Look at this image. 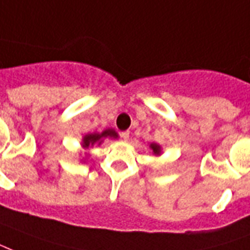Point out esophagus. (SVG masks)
Segmentation results:
<instances>
[{"label": "esophagus", "instance_id": "esophagus-1", "mask_svg": "<svg viewBox=\"0 0 250 250\" xmlns=\"http://www.w3.org/2000/svg\"><path fill=\"white\" fill-rule=\"evenodd\" d=\"M120 136L123 138V140H128L130 139V132H128V131H123V132L120 134Z\"/></svg>", "mask_w": 250, "mask_h": 250}]
</instances>
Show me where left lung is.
Returning <instances> with one entry per match:
<instances>
[{
	"label": "left lung",
	"instance_id": "8db88e82",
	"mask_svg": "<svg viewBox=\"0 0 250 250\" xmlns=\"http://www.w3.org/2000/svg\"><path fill=\"white\" fill-rule=\"evenodd\" d=\"M149 148L152 149L153 155H156V156H160V153H162V147L156 143H149Z\"/></svg>",
	"mask_w": 250,
	"mask_h": 250
}]
</instances>
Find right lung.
I'll return each instance as SVG.
<instances>
[{
  "mask_svg": "<svg viewBox=\"0 0 250 250\" xmlns=\"http://www.w3.org/2000/svg\"><path fill=\"white\" fill-rule=\"evenodd\" d=\"M118 138H119V135L112 128H107V130L102 131L101 134L99 132H94V134L84 135L82 138V142H81V147H82L84 152L79 153V160L82 163H86L87 158L90 156L88 149L94 147L95 144L101 146L104 139H118Z\"/></svg>",
  "mask_w": 250,
  "mask_h": 250,
  "instance_id": "right-lung-1",
  "label": "right lung"
}]
</instances>
